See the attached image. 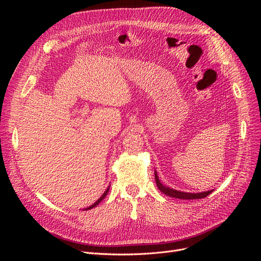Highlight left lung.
Returning <instances> with one entry per match:
<instances>
[{"label":"left lung","instance_id":"1","mask_svg":"<svg viewBox=\"0 0 261 261\" xmlns=\"http://www.w3.org/2000/svg\"><path fill=\"white\" fill-rule=\"evenodd\" d=\"M154 177H155V183L158 188L162 191L164 195L169 196L171 198H175V199H183V200H195V199H203L205 197H207L210 194L213 193L212 190H207V191H203V193H184V191H180V190H175L173 188H170L168 186L163 185L159 179L158 176V172L154 171Z\"/></svg>","mask_w":261,"mask_h":261}]
</instances>
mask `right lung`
Returning a JSON list of instances; mask_svg holds the SVG:
<instances>
[{
	"instance_id": "right-lung-1",
	"label": "right lung",
	"mask_w": 261,
	"mask_h": 261,
	"mask_svg": "<svg viewBox=\"0 0 261 261\" xmlns=\"http://www.w3.org/2000/svg\"><path fill=\"white\" fill-rule=\"evenodd\" d=\"M109 189H110V185L108 186V188L106 189V191H105V193L102 194V196H101L97 201H96L94 204H92L91 206H89V207H87V208H84V211H89V210H92V208H93V207H95V206H97V205H98V204H99V203H100V202L106 198V196L108 195V193H109Z\"/></svg>"
}]
</instances>
